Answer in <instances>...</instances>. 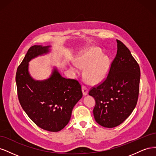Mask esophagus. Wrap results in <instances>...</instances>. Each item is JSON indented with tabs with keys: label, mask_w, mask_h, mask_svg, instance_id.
I'll return each instance as SVG.
<instances>
[{
	"label": "esophagus",
	"mask_w": 156,
	"mask_h": 156,
	"mask_svg": "<svg viewBox=\"0 0 156 156\" xmlns=\"http://www.w3.org/2000/svg\"><path fill=\"white\" fill-rule=\"evenodd\" d=\"M82 91H83V95H84V96H86V95H87V94H88V88H87L86 87L83 86V87H82Z\"/></svg>",
	"instance_id": "esophagus-1"
}]
</instances>
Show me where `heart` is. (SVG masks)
<instances>
[{"label":"heart","instance_id":"obj_1","mask_svg":"<svg viewBox=\"0 0 156 156\" xmlns=\"http://www.w3.org/2000/svg\"><path fill=\"white\" fill-rule=\"evenodd\" d=\"M79 68H83V75L86 81L90 84H98L104 80L109 71L110 62L107 56L101 55L100 50L92 48L84 51L75 60ZM71 69L76 72L75 66Z\"/></svg>","mask_w":156,"mask_h":156}]
</instances>
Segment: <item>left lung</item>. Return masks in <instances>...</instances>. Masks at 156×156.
Here are the masks:
<instances>
[{
    "label": "left lung",
    "instance_id": "left-lung-1",
    "mask_svg": "<svg viewBox=\"0 0 156 156\" xmlns=\"http://www.w3.org/2000/svg\"><path fill=\"white\" fill-rule=\"evenodd\" d=\"M116 41V55L107 77L88 92L96 100L94 119L108 128L119 126L131 114L139 92V66L128 48L120 40Z\"/></svg>",
    "mask_w": 156,
    "mask_h": 156
}]
</instances>
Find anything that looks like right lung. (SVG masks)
<instances>
[{"label":"right lung","instance_id":"obj_1","mask_svg":"<svg viewBox=\"0 0 156 156\" xmlns=\"http://www.w3.org/2000/svg\"><path fill=\"white\" fill-rule=\"evenodd\" d=\"M49 48L30 47L17 68L16 81L19 101L32 121L44 130L57 132L68 124L73 108L83 93L78 81L62 77L56 68L46 80L36 81L32 78L28 69L29 62L48 53Z\"/></svg>","mask_w":156,"mask_h":156}]
</instances>
